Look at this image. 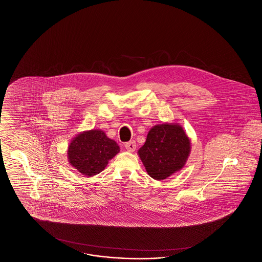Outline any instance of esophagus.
Here are the masks:
<instances>
[{"mask_svg":"<svg viewBox=\"0 0 262 262\" xmlns=\"http://www.w3.org/2000/svg\"><path fill=\"white\" fill-rule=\"evenodd\" d=\"M125 148L128 151H135L136 149V143L135 141H129V142L125 143Z\"/></svg>","mask_w":262,"mask_h":262,"instance_id":"1","label":"esophagus"}]
</instances>
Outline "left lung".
I'll use <instances>...</instances> for the list:
<instances>
[{
	"label": "left lung",
	"mask_w": 262,
	"mask_h": 262,
	"mask_svg": "<svg viewBox=\"0 0 262 262\" xmlns=\"http://www.w3.org/2000/svg\"><path fill=\"white\" fill-rule=\"evenodd\" d=\"M190 151V139L183 127L163 123L151 127L137 152L148 174L162 181L183 169Z\"/></svg>",
	"instance_id": "1"
}]
</instances>
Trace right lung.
<instances>
[{
    "label": "right lung",
    "mask_w": 262,
    "mask_h": 262,
    "mask_svg": "<svg viewBox=\"0 0 262 262\" xmlns=\"http://www.w3.org/2000/svg\"><path fill=\"white\" fill-rule=\"evenodd\" d=\"M120 151L118 144L101 129H90L76 135L67 150L71 166L85 177L101 173Z\"/></svg>",
    "instance_id": "1"
}]
</instances>
